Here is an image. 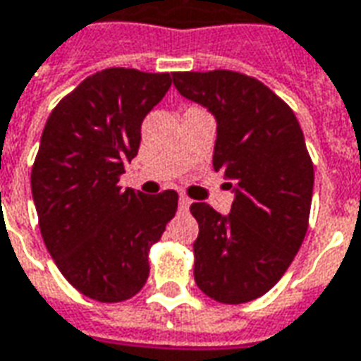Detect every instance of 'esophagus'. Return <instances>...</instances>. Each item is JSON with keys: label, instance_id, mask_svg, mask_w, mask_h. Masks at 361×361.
Here are the masks:
<instances>
[{"label": "esophagus", "instance_id": "esophagus-1", "mask_svg": "<svg viewBox=\"0 0 361 361\" xmlns=\"http://www.w3.org/2000/svg\"><path fill=\"white\" fill-rule=\"evenodd\" d=\"M190 204H192V200H190L188 196H180V198H178V208H180V210H188V206Z\"/></svg>", "mask_w": 361, "mask_h": 361}]
</instances>
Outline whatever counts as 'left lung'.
<instances>
[{
  "label": "left lung",
  "mask_w": 361,
  "mask_h": 361,
  "mask_svg": "<svg viewBox=\"0 0 361 361\" xmlns=\"http://www.w3.org/2000/svg\"><path fill=\"white\" fill-rule=\"evenodd\" d=\"M173 82L214 114V171L235 185L228 216L206 202L190 206L196 285L224 305L259 299L289 269L309 230L314 169L302 129L275 92L242 72H175Z\"/></svg>",
  "instance_id": "left-lung-1"
}]
</instances>
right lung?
Segmentation results:
<instances>
[{
    "label": "right lung",
    "instance_id": "add662e5",
    "mask_svg": "<svg viewBox=\"0 0 361 361\" xmlns=\"http://www.w3.org/2000/svg\"><path fill=\"white\" fill-rule=\"evenodd\" d=\"M171 74L106 68L52 109L31 171L44 245L64 279L100 302L137 295L149 250L175 216L178 195L119 186L137 155L141 123L171 88Z\"/></svg>",
    "mask_w": 361,
    "mask_h": 361
}]
</instances>
